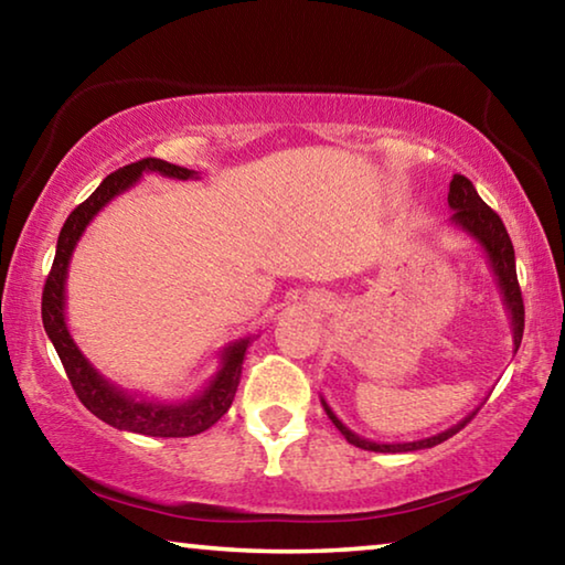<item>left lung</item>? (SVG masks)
<instances>
[{
	"label": "left lung",
	"instance_id": "obj_1",
	"mask_svg": "<svg viewBox=\"0 0 565 565\" xmlns=\"http://www.w3.org/2000/svg\"><path fill=\"white\" fill-rule=\"evenodd\" d=\"M448 206H451V222L456 228H461L471 238H476L481 248L489 256V264L495 274V281H499V289L503 294V306L511 317V329H513V351H519L521 339H523V299H521V286H519V276H515V254H513V244L511 236L505 232V226L501 222V216L493 212V209L478 196V191L473 189L471 181H468L463 174H454L451 186H448ZM321 406L327 411V416L331 418V424L339 428L341 436L347 438L349 444L356 448H363V451H376V454H408V451H420V448H434L438 444H444L446 438L456 436L461 428L476 416V411H471L466 418L458 420L446 431L420 438V441H404V444H379V441H369L359 434H353L351 428L343 424V420L333 414L331 406L321 398Z\"/></svg>",
	"mask_w": 565,
	"mask_h": 565
}]
</instances>
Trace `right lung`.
<instances>
[{
	"instance_id": "1",
	"label": "right lung",
	"mask_w": 565,
	"mask_h": 565,
	"mask_svg": "<svg viewBox=\"0 0 565 565\" xmlns=\"http://www.w3.org/2000/svg\"><path fill=\"white\" fill-rule=\"evenodd\" d=\"M147 171H157V174L169 179H199L196 171L151 157L121 167L104 179L87 202H82L66 216L60 238H56L54 264L50 276H46L42 294V321L46 337L52 339L56 353H60L62 366L72 381V388L94 416L102 418L104 424L119 428V431L157 438H184L212 428L232 406L236 386L242 381V363L252 337L232 341L228 347H224V351L218 353V371L204 386V391H199L196 396L186 401H177V404H161V401L134 396L129 391H121L117 384H111L109 379H104L79 351L70 329H66V274H70L72 254L76 244H79L84 228L89 226L92 218L114 196H119L121 191L137 184Z\"/></svg>"
}]
</instances>
